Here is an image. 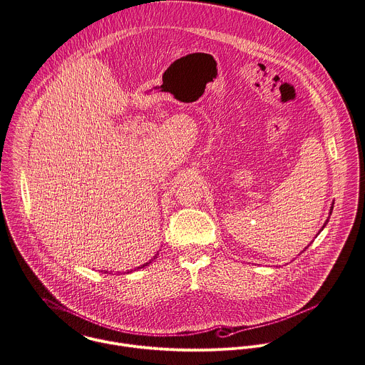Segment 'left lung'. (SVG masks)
Segmentation results:
<instances>
[{"instance_id": "8db88e82", "label": "left lung", "mask_w": 365, "mask_h": 365, "mask_svg": "<svg viewBox=\"0 0 365 365\" xmlns=\"http://www.w3.org/2000/svg\"><path fill=\"white\" fill-rule=\"evenodd\" d=\"M331 210H333V209H331ZM327 222H329V220H327ZM327 222H326V223H324V226H326V225H327ZM324 226H323V227H324ZM306 249H307V247H306ZM306 249H304V250H306Z\"/></svg>"}]
</instances>
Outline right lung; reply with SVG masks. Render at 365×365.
<instances>
[{"mask_svg": "<svg viewBox=\"0 0 365 365\" xmlns=\"http://www.w3.org/2000/svg\"><path fill=\"white\" fill-rule=\"evenodd\" d=\"M155 257H156V256H155ZM155 257H153V259H155ZM149 263H150V262H149ZM149 263H145V264H143V266H140V267H138V269H142V267H145V266H148V264H149ZM105 273H106V272H105Z\"/></svg>", "mask_w": 365, "mask_h": 365, "instance_id": "obj_1", "label": "right lung"}]
</instances>
